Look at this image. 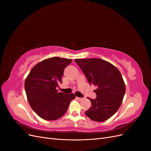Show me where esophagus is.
Here are the masks:
<instances>
[{
    "instance_id": "esophagus-1",
    "label": "esophagus",
    "mask_w": 151,
    "mask_h": 151,
    "mask_svg": "<svg viewBox=\"0 0 151 151\" xmlns=\"http://www.w3.org/2000/svg\"><path fill=\"white\" fill-rule=\"evenodd\" d=\"M76 99L77 100H79V101H82V100L83 99V98H79V97H76Z\"/></svg>"
}]
</instances>
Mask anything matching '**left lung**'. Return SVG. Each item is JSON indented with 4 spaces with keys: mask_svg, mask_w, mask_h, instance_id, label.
<instances>
[{
    "mask_svg": "<svg viewBox=\"0 0 151 151\" xmlns=\"http://www.w3.org/2000/svg\"><path fill=\"white\" fill-rule=\"evenodd\" d=\"M89 83L97 86L95 99L89 98L91 106L86 116L95 122L111 118L120 107L125 93V84L118 68L100 58L75 59Z\"/></svg>",
    "mask_w": 151,
    "mask_h": 151,
    "instance_id": "8db88e82",
    "label": "left lung"
}]
</instances>
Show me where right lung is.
<instances>
[{
  "instance_id": "add662e5",
  "label": "right lung",
  "mask_w": 151,
  "mask_h": 151,
  "mask_svg": "<svg viewBox=\"0 0 151 151\" xmlns=\"http://www.w3.org/2000/svg\"><path fill=\"white\" fill-rule=\"evenodd\" d=\"M72 59L52 57L38 63L27 76L24 89L33 110L44 120H55L67 111L69 104L76 98L73 93L58 92V83H62L64 68Z\"/></svg>"
}]
</instances>
